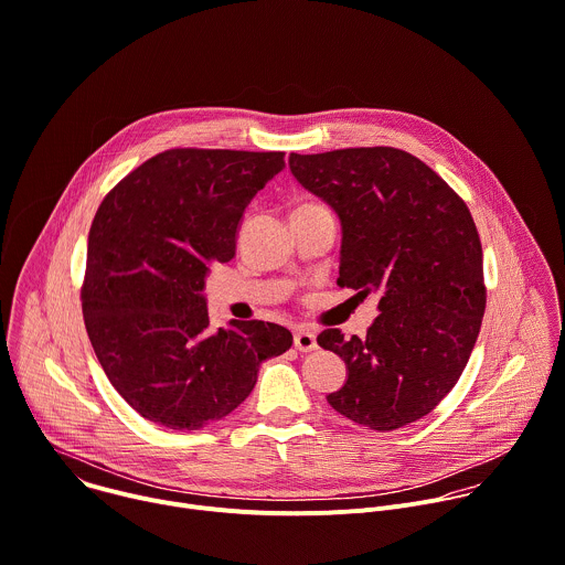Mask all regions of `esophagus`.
I'll return each mask as SVG.
<instances>
[{
  "label": "esophagus",
  "instance_id": "esophagus-1",
  "mask_svg": "<svg viewBox=\"0 0 565 565\" xmlns=\"http://www.w3.org/2000/svg\"><path fill=\"white\" fill-rule=\"evenodd\" d=\"M294 347L302 353H309V351H316L318 349V342H316V333L305 329V327H298L294 331Z\"/></svg>",
  "mask_w": 565,
  "mask_h": 565
}]
</instances>
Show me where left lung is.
Returning <instances> with one entry per match:
<instances>
[{
  "label": "left lung",
  "instance_id": "1",
  "mask_svg": "<svg viewBox=\"0 0 565 565\" xmlns=\"http://www.w3.org/2000/svg\"><path fill=\"white\" fill-rule=\"evenodd\" d=\"M289 170L340 218L338 285L380 296L366 338L318 335L349 371L327 402L360 426L402 428L446 397L477 342L486 287L475 221L441 177L397 148L291 152Z\"/></svg>",
  "mask_w": 565,
  "mask_h": 565
}]
</instances>
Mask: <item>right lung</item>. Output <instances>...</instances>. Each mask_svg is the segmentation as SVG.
<instances>
[{"instance_id": "obj_1", "label": "right lung", "mask_w": 565, "mask_h": 565, "mask_svg": "<svg viewBox=\"0 0 565 565\" xmlns=\"http://www.w3.org/2000/svg\"><path fill=\"white\" fill-rule=\"evenodd\" d=\"M282 152L166 150L99 205L82 287L93 349L119 395L146 419L199 430L252 393L267 358L294 338L274 322L212 331L210 267L236 254L245 207L285 168Z\"/></svg>"}]
</instances>
